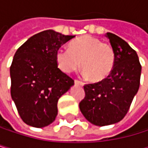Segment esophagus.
<instances>
[{"mask_svg":"<svg viewBox=\"0 0 148 148\" xmlns=\"http://www.w3.org/2000/svg\"><path fill=\"white\" fill-rule=\"evenodd\" d=\"M75 84H78V85H81V86H82V85L84 84L82 82H81V81H79V80H75Z\"/></svg>","mask_w":148,"mask_h":148,"instance_id":"obj_1","label":"esophagus"}]
</instances>
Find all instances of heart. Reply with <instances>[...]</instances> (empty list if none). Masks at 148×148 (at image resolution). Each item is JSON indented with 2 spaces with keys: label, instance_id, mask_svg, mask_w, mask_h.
<instances>
[{
  "label": "heart",
  "instance_id": "1",
  "mask_svg": "<svg viewBox=\"0 0 148 148\" xmlns=\"http://www.w3.org/2000/svg\"><path fill=\"white\" fill-rule=\"evenodd\" d=\"M56 61L59 69L66 73L77 70L82 63L85 76H90L94 82H101L112 73L115 55L110 44L84 35L73 40L69 44V49H58Z\"/></svg>",
  "mask_w": 148,
  "mask_h": 148
}]
</instances>
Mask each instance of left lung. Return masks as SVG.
Here are the masks:
<instances>
[{"label": "left lung", "mask_w": 148, "mask_h": 148, "mask_svg": "<svg viewBox=\"0 0 148 148\" xmlns=\"http://www.w3.org/2000/svg\"><path fill=\"white\" fill-rule=\"evenodd\" d=\"M106 36L115 55L114 69L105 80L85 84V97L79 104L84 117L97 126L123 120L140 83L141 65L136 51L119 36L112 33Z\"/></svg>", "instance_id": "left-lung-1"}]
</instances>
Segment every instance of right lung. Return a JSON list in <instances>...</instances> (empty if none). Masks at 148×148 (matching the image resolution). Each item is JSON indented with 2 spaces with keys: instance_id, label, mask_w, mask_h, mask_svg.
<instances>
[{
  "instance_id": "add662e5",
  "label": "right lung",
  "mask_w": 148,
  "mask_h": 148,
  "mask_svg": "<svg viewBox=\"0 0 148 148\" xmlns=\"http://www.w3.org/2000/svg\"><path fill=\"white\" fill-rule=\"evenodd\" d=\"M75 36L46 30L30 37L16 51L10 66V94L26 124L42 128L53 123L58 100L73 81L56 61L59 48Z\"/></svg>"
}]
</instances>
